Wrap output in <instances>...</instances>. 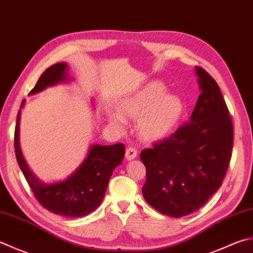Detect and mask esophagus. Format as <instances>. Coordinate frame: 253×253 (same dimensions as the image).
I'll return each mask as SVG.
<instances>
[{
  "label": "esophagus",
  "instance_id": "1",
  "mask_svg": "<svg viewBox=\"0 0 253 253\" xmlns=\"http://www.w3.org/2000/svg\"><path fill=\"white\" fill-rule=\"evenodd\" d=\"M136 155H137V151L134 149V147H127L126 152V159L127 161L134 160Z\"/></svg>",
  "mask_w": 253,
  "mask_h": 253
}]
</instances>
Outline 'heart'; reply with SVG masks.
<instances>
[{
	"mask_svg": "<svg viewBox=\"0 0 253 253\" xmlns=\"http://www.w3.org/2000/svg\"><path fill=\"white\" fill-rule=\"evenodd\" d=\"M160 82L146 84L140 91L123 100L118 111L109 113V121L117 128H123L126 119H137V131L146 141H157L169 135L177 125L184 110L177 94L165 93Z\"/></svg>",
	"mask_w": 253,
	"mask_h": 253,
	"instance_id": "obj_1",
	"label": "heart"
}]
</instances>
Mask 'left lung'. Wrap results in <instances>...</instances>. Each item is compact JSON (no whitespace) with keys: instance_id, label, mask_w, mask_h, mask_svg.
<instances>
[{"instance_id":"obj_1","label":"left lung","mask_w":253,"mask_h":253,"mask_svg":"<svg viewBox=\"0 0 253 253\" xmlns=\"http://www.w3.org/2000/svg\"><path fill=\"white\" fill-rule=\"evenodd\" d=\"M195 69L201 94L189 122L140 154L146 169L143 196L174 218L208 202L221 186L232 153V121L220 89L206 70Z\"/></svg>"}]
</instances>
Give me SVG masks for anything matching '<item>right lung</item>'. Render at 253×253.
I'll return each instance as SVG.
<instances>
[{"mask_svg":"<svg viewBox=\"0 0 253 253\" xmlns=\"http://www.w3.org/2000/svg\"><path fill=\"white\" fill-rule=\"evenodd\" d=\"M67 70L68 65L66 63L50 66L41 76L30 94L41 92L50 85L68 83ZM24 103L25 100L22 101L17 113L14 145L17 163L38 203L56 215L69 218L89 215L101 204L114 169L122 163L126 154L125 145L122 143L113 145H90L83 163L67 178L56 183L42 182L32 173L21 150L20 121Z\"/></svg>","mask_w":253,"mask_h":253,"instance_id":"add662e5","label":"right lung"}]
</instances>
